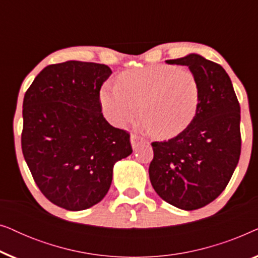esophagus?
Segmentation results:
<instances>
[{"mask_svg":"<svg viewBox=\"0 0 258 258\" xmlns=\"http://www.w3.org/2000/svg\"><path fill=\"white\" fill-rule=\"evenodd\" d=\"M130 142H132V147L134 150H136L137 148H139L140 146H142V144L148 143L146 140L142 139V137L135 135V134H132V136H130Z\"/></svg>","mask_w":258,"mask_h":258,"instance_id":"34e87169","label":"esophagus"}]
</instances>
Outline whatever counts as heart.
<instances>
[{"label":"heart","instance_id":"b5f03b06","mask_svg":"<svg viewBox=\"0 0 258 258\" xmlns=\"http://www.w3.org/2000/svg\"><path fill=\"white\" fill-rule=\"evenodd\" d=\"M100 101L112 124L137 117L158 139H171L191 124L199 111L201 87L195 74L177 66L154 64L122 73L117 83L102 88Z\"/></svg>","mask_w":258,"mask_h":258}]
</instances>
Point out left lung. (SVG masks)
Listing matches in <instances>:
<instances>
[{
    "label": "left lung",
    "mask_w": 258,
    "mask_h": 258,
    "mask_svg": "<svg viewBox=\"0 0 258 258\" xmlns=\"http://www.w3.org/2000/svg\"><path fill=\"white\" fill-rule=\"evenodd\" d=\"M199 79L201 101L191 124L174 139L153 142L150 182L157 195L183 210L200 209L221 195L241 155V108L222 66L199 54L168 59Z\"/></svg>",
    "instance_id": "left-lung-1"
}]
</instances>
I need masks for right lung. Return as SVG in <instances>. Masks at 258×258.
I'll return each instance as SVG.
<instances>
[{
	"label": "right lung",
	"mask_w": 258,
	"mask_h": 258,
	"mask_svg": "<svg viewBox=\"0 0 258 258\" xmlns=\"http://www.w3.org/2000/svg\"><path fill=\"white\" fill-rule=\"evenodd\" d=\"M105 64L67 61L35 77L23 100L22 153L34 181L51 203L70 211L103 200L117 161L133 153L130 135L102 114Z\"/></svg>",
	"instance_id": "add662e5"
}]
</instances>
